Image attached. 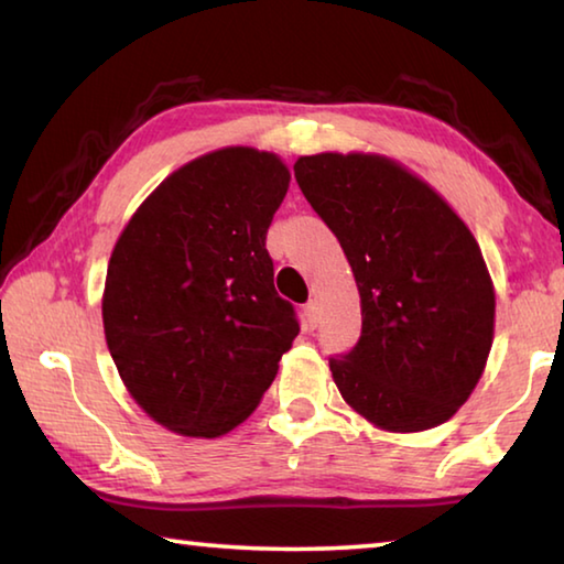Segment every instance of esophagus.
Segmentation results:
<instances>
[{
	"label": "esophagus",
	"instance_id": "esophagus-1",
	"mask_svg": "<svg viewBox=\"0 0 564 564\" xmlns=\"http://www.w3.org/2000/svg\"><path fill=\"white\" fill-rule=\"evenodd\" d=\"M303 318H305V326H308L311 330L318 326V321H321V305H318L316 299L303 305Z\"/></svg>",
	"mask_w": 564,
	"mask_h": 564
}]
</instances>
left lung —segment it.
Instances as JSON below:
<instances>
[{
	"instance_id": "obj_1",
	"label": "left lung",
	"mask_w": 564,
	"mask_h": 564,
	"mask_svg": "<svg viewBox=\"0 0 564 564\" xmlns=\"http://www.w3.org/2000/svg\"><path fill=\"white\" fill-rule=\"evenodd\" d=\"M293 171L360 291V338L328 358L340 395L386 431L445 423L470 398L492 346L495 293L480 246L395 161L316 154Z\"/></svg>"
}]
</instances>
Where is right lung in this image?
I'll list each match as a JSON object with an SVG mask.
<instances>
[{
  "mask_svg": "<svg viewBox=\"0 0 564 564\" xmlns=\"http://www.w3.org/2000/svg\"><path fill=\"white\" fill-rule=\"evenodd\" d=\"M289 178L265 151H214L174 171L113 246L107 346L131 398L169 431H234L299 336L265 248Z\"/></svg>",
  "mask_w": 564,
  "mask_h": 564,
  "instance_id": "add662e5",
  "label": "right lung"
}]
</instances>
